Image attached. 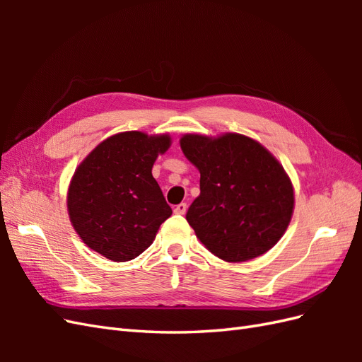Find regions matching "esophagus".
I'll return each instance as SVG.
<instances>
[{
    "label": "esophagus",
    "mask_w": 362,
    "mask_h": 362,
    "mask_svg": "<svg viewBox=\"0 0 362 362\" xmlns=\"http://www.w3.org/2000/svg\"><path fill=\"white\" fill-rule=\"evenodd\" d=\"M173 211H175V214H185V211H187V204H185V202L178 204L177 206L173 208Z\"/></svg>",
    "instance_id": "esophagus-1"
}]
</instances>
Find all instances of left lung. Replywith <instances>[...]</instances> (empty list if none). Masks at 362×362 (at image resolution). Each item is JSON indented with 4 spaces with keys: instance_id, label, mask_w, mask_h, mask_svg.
I'll list each match as a JSON object with an SVG mask.
<instances>
[{
    "instance_id": "8db88e82",
    "label": "left lung",
    "mask_w": 362,
    "mask_h": 362,
    "mask_svg": "<svg viewBox=\"0 0 362 362\" xmlns=\"http://www.w3.org/2000/svg\"><path fill=\"white\" fill-rule=\"evenodd\" d=\"M181 149L201 172V193L185 218L205 247L240 262L275 246L294 205L291 182L275 157L242 134H189Z\"/></svg>"
}]
</instances>
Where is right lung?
<instances>
[{
    "mask_svg": "<svg viewBox=\"0 0 362 362\" xmlns=\"http://www.w3.org/2000/svg\"><path fill=\"white\" fill-rule=\"evenodd\" d=\"M169 136L128 131L104 140L76 169L69 185L71 222L83 242L105 258L134 259L172 214L152 166Z\"/></svg>",
    "mask_w": 362,
    "mask_h": 362,
    "instance_id": "right-lung-1",
    "label": "right lung"
}]
</instances>
